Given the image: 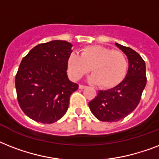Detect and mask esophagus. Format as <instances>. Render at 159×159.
Segmentation results:
<instances>
[{
    "instance_id": "34e87169",
    "label": "esophagus",
    "mask_w": 159,
    "mask_h": 159,
    "mask_svg": "<svg viewBox=\"0 0 159 159\" xmlns=\"http://www.w3.org/2000/svg\"><path fill=\"white\" fill-rule=\"evenodd\" d=\"M86 87H87V86H83V85H81V84L79 85V89H81V90L85 89Z\"/></svg>"
}]
</instances>
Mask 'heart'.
<instances>
[{
	"label": "heart",
	"mask_w": 159,
	"mask_h": 159,
	"mask_svg": "<svg viewBox=\"0 0 159 159\" xmlns=\"http://www.w3.org/2000/svg\"><path fill=\"white\" fill-rule=\"evenodd\" d=\"M67 72L72 79L84 76L91 67L92 74L88 78L102 88H112L120 83L128 70V61L120 51L112 50L102 45L86 47L80 55L72 53L67 62Z\"/></svg>",
	"instance_id": "b5f03b06"
}]
</instances>
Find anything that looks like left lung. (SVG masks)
I'll return each mask as SVG.
<instances>
[{
	"label": "left lung",
	"instance_id": "obj_1",
	"mask_svg": "<svg viewBox=\"0 0 159 159\" xmlns=\"http://www.w3.org/2000/svg\"><path fill=\"white\" fill-rule=\"evenodd\" d=\"M128 57V72L116 87L99 91L89 102L92 113L99 120L114 122L122 120L137 107L146 86V66L141 56L132 48L116 43Z\"/></svg>",
	"mask_w": 159,
	"mask_h": 159
}]
</instances>
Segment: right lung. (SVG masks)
Listing matches in <instances>:
<instances>
[{
    "instance_id": "right-lung-1",
    "label": "right lung",
    "mask_w": 159,
    "mask_h": 159,
    "mask_svg": "<svg viewBox=\"0 0 159 159\" xmlns=\"http://www.w3.org/2000/svg\"><path fill=\"white\" fill-rule=\"evenodd\" d=\"M72 47L64 40L39 43L21 61L15 81L17 99L33 120L51 124L67 112L70 96L78 88L67 74Z\"/></svg>"
}]
</instances>
